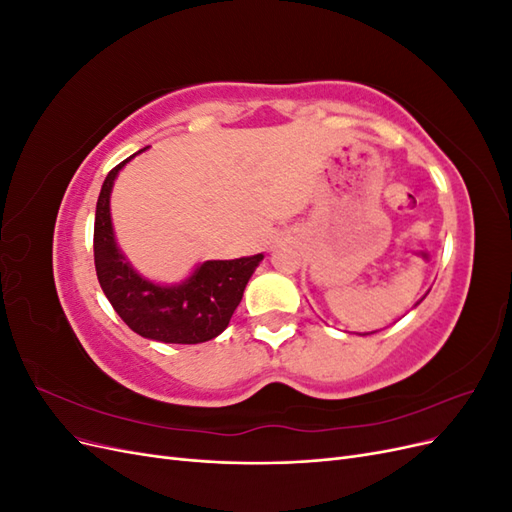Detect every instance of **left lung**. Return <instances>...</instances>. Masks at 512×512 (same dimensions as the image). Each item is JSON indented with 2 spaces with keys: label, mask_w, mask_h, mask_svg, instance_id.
<instances>
[{
  "label": "left lung",
  "mask_w": 512,
  "mask_h": 512,
  "mask_svg": "<svg viewBox=\"0 0 512 512\" xmlns=\"http://www.w3.org/2000/svg\"><path fill=\"white\" fill-rule=\"evenodd\" d=\"M421 301H423V299H421ZM421 301H418V303H421ZM418 303H416V305H418ZM374 333H376V331H374ZM363 335H369V333H363Z\"/></svg>",
  "instance_id": "obj_1"
}]
</instances>
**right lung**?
Instances as JSON below:
<instances>
[{
    "label": "right lung",
    "mask_w": 512,
    "mask_h": 512,
    "mask_svg": "<svg viewBox=\"0 0 512 512\" xmlns=\"http://www.w3.org/2000/svg\"><path fill=\"white\" fill-rule=\"evenodd\" d=\"M134 156L106 175L98 196L94 224L98 282L119 318L141 337L164 344L209 342L228 327L247 282L265 256L207 260L188 280L173 286H160L138 275L117 247L111 222L113 183Z\"/></svg>",
    "instance_id": "right-lung-1"
}]
</instances>
